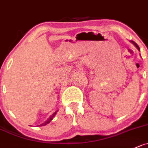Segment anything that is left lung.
<instances>
[{
  "instance_id": "left-lung-1",
  "label": "left lung",
  "mask_w": 148,
  "mask_h": 148,
  "mask_svg": "<svg viewBox=\"0 0 148 148\" xmlns=\"http://www.w3.org/2000/svg\"><path fill=\"white\" fill-rule=\"evenodd\" d=\"M132 43H133V44H134V45L135 46H136V48H137L138 49V50H140V48H139V47H138V44H136V43H135L134 42H131Z\"/></svg>"
}]
</instances>
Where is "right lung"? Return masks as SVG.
I'll list each match as a JSON object with an SVG mask.
<instances>
[{"instance_id":"add662e5","label":"right lung","mask_w":148,"mask_h":148,"mask_svg":"<svg viewBox=\"0 0 148 148\" xmlns=\"http://www.w3.org/2000/svg\"><path fill=\"white\" fill-rule=\"evenodd\" d=\"M56 114V112H55L54 114H53V115H52V116H51V117H50V118L47 119V120L46 121L44 122V123H42V124H41V125H39V126H40V125H41V126H42V125H47V124H48L49 123H50V121H51L52 120V119H53V116H54Z\"/></svg>"}]
</instances>
